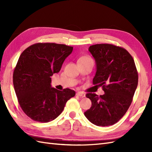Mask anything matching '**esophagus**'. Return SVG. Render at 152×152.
<instances>
[{"mask_svg": "<svg viewBox=\"0 0 152 152\" xmlns=\"http://www.w3.org/2000/svg\"><path fill=\"white\" fill-rule=\"evenodd\" d=\"M76 95L80 96V97H81V98H83V97H85V96H86L85 93H83L82 92H78L76 93Z\"/></svg>", "mask_w": 152, "mask_h": 152, "instance_id": "1", "label": "esophagus"}]
</instances>
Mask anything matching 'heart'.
I'll use <instances>...</instances> for the list:
<instances>
[{"label":"heart","instance_id":"obj_1","mask_svg":"<svg viewBox=\"0 0 152 152\" xmlns=\"http://www.w3.org/2000/svg\"><path fill=\"white\" fill-rule=\"evenodd\" d=\"M79 60H91V59L88 56H83L80 58Z\"/></svg>","mask_w":152,"mask_h":152}]
</instances>
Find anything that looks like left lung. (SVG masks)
Here are the masks:
<instances>
[{
  "label": "left lung",
  "instance_id": "1",
  "mask_svg": "<svg viewBox=\"0 0 152 152\" xmlns=\"http://www.w3.org/2000/svg\"><path fill=\"white\" fill-rule=\"evenodd\" d=\"M89 51L96 65L93 83L102 87L104 94L87 93L91 107L84 115L95 125H114L129 108L137 88L138 76L134 59L124 48L113 44L92 45Z\"/></svg>",
  "mask_w": 152,
  "mask_h": 152
}]
</instances>
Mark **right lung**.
Instances as JSON below:
<instances>
[{
	"label": "right lung",
	"mask_w": 152,
	"mask_h": 152,
	"mask_svg": "<svg viewBox=\"0 0 152 152\" xmlns=\"http://www.w3.org/2000/svg\"><path fill=\"white\" fill-rule=\"evenodd\" d=\"M72 50L73 47L65 44L37 43L21 54L13 73V83L21 109L33 120H53L75 96L74 90L59 91L51 87V76L59 72Z\"/></svg>",
	"instance_id": "obj_1"
}]
</instances>
